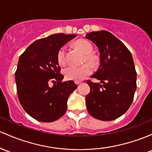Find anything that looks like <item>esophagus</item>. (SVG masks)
I'll return each mask as SVG.
<instances>
[{"label": "esophagus", "mask_w": 152, "mask_h": 152, "mask_svg": "<svg viewBox=\"0 0 152 152\" xmlns=\"http://www.w3.org/2000/svg\"><path fill=\"white\" fill-rule=\"evenodd\" d=\"M75 83H76V84H77V85H79V84H81V81H76V82H75Z\"/></svg>", "instance_id": "34e87169"}]
</instances>
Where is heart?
<instances>
[{
	"instance_id": "heart-1",
	"label": "heart",
	"mask_w": 152,
	"mask_h": 152,
	"mask_svg": "<svg viewBox=\"0 0 152 152\" xmlns=\"http://www.w3.org/2000/svg\"><path fill=\"white\" fill-rule=\"evenodd\" d=\"M75 46L80 51H81L84 54L86 55L85 61H87L93 66L97 64L98 58L91 53L93 51V47L89 42L86 40V39H79L75 42ZM57 61L58 64L61 66H63L66 64V48H61L58 50L57 54ZM91 65L89 63H86V64L82 65L81 66H68L63 71L65 77L68 80H72V81L83 80L92 73L93 69Z\"/></svg>"
}]
</instances>
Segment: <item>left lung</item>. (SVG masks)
Returning a JSON list of instances; mask_svg holds the SVG:
<instances>
[{
    "label": "left lung",
    "instance_id": "1",
    "mask_svg": "<svg viewBox=\"0 0 152 152\" xmlns=\"http://www.w3.org/2000/svg\"><path fill=\"white\" fill-rule=\"evenodd\" d=\"M99 49L100 65L87 80L90 92L86 96L87 110L91 116L110 121L123 115L132 103L136 89V72L132 55L120 39L107 31L101 30L86 34Z\"/></svg>",
    "mask_w": 152,
    "mask_h": 152
}]
</instances>
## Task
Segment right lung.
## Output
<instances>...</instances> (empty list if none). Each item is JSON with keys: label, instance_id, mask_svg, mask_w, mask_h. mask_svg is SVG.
Segmentation results:
<instances>
[{"label": "right lung", "instance_id": "right-lung-1", "mask_svg": "<svg viewBox=\"0 0 152 152\" xmlns=\"http://www.w3.org/2000/svg\"><path fill=\"white\" fill-rule=\"evenodd\" d=\"M76 36L51 34L34 42L19 57L15 73L18 97L24 110L37 121L59 119L67 110L68 96L77 88L73 81L62 82L57 61L58 50Z\"/></svg>", "mask_w": 152, "mask_h": 152}]
</instances>
